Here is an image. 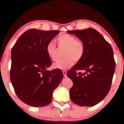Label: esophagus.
<instances>
[{"label": "esophagus", "instance_id": "esophagus-1", "mask_svg": "<svg viewBox=\"0 0 124 124\" xmlns=\"http://www.w3.org/2000/svg\"><path fill=\"white\" fill-rule=\"evenodd\" d=\"M62 72H63V74L64 77H67V72H66V71L63 70Z\"/></svg>", "mask_w": 124, "mask_h": 124}]
</instances>
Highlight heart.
<instances>
[{
    "label": "heart",
    "mask_w": 124,
    "mask_h": 124,
    "mask_svg": "<svg viewBox=\"0 0 124 124\" xmlns=\"http://www.w3.org/2000/svg\"><path fill=\"white\" fill-rule=\"evenodd\" d=\"M60 46L66 47L63 59L57 61L53 66L54 68L65 70L73 66L75 61H79L83 57L85 52V45L83 41L77 39L73 35L63 34L56 38ZM46 51L52 61L57 60V48L54 42L49 41L46 46Z\"/></svg>",
    "instance_id": "b5f03b06"
}]
</instances>
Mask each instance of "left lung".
<instances>
[{"label": "left lung", "mask_w": 124, "mask_h": 124, "mask_svg": "<svg viewBox=\"0 0 124 124\" xmlns=\"http://www.w3.org/2000/svg\"><path fill=\"white\" fill-rule=\"evenodd\" d=\"M67 32L82 40L85 47L83 57L67 72L73 83L70 99L80 106H93L103 100L110 89L115 69L112 47L93 28Z\"/></svg>", "instance_id": "8db88e82"}]
</instances>
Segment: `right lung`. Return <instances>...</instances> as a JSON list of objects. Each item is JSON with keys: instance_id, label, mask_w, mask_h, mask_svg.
Wrapping results in <instances>:
<instances>
[{"instance_id": "obj_1", "label": "right lung", "mask_w": 124, "mask_h": 124, "mask_svg": "<svg viewBox=\"0 0 124 124\" xmlns=\"http://www.w3.org/2000/svg\"><path fill=\"white\" fill-rule=\"evenodd\" d=\"M59 33L29 29L12 48L10 80L17 97L29 106L39 107L50 103L54 90L63 79L60 70H46L52 62L46 46Z\"/></svg>"}]
</instances>
